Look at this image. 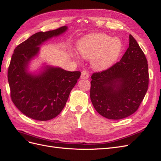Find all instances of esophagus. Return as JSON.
Instances as JSON below:
<instances>
[{
    "label": "esophagus",
    "mask_w": 161,
    "mask_h": 161,
    "mask_svg": "<svg viewBox=\"0 0 161 161\" xmlns=\"http://www.w3.org/2000/svg\"><path fill=\"white\" fill-rule=\"evenodd\" d=\"M89 77V74L86 70H83L81 71V79H87Z\"/></svg>",
    "instance_id": "obj_1"
}]
</instances>
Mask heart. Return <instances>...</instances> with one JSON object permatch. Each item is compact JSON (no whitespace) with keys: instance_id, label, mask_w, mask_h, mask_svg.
I'll list each match as a JSON object with an SVG mask.
<instances>
[{"instance_id":"1","label":"heart","mask_w":161,"mask_h":161,"mask_svg":"<svg viewBox=\"0 0 161 161\" xmlns=\"http://www.w3.org/2000/svg\"><path fill=\"white\" fill-rule=\"evenodd\" d=\"M79 50L84 58H92L95 68L105 69L117 60L122 50V44L117 38H111L104 34H93L82 40Z\"/></svg>"}]
</instances>
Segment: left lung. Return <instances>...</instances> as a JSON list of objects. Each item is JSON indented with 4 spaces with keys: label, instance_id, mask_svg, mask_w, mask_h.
Returning <instances> with one entry per match:
<instances>
[{
    "label": "left lung",
    "instance_id": "obj_1",
    "mask_svg": "<svg viewBox=\"0 0 161 161\" xmlns=\"http://www.w3.org/2000/svg\"><path fill=\"white\" fill-rule=\"evenodd\" d=\"M90 98L94 108L109 119H121L138 109L148 90L145 53L131 35L121 60L92 75Z\"/></svg>",
    "mask_w": 161,
    "mask_h": 161
}]
</instances>
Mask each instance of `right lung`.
<instances>
[{
	"instance_id": "1",
	"label": "right lung",
	"mask_w": 161,
	"mask_h": 161,
	"mask_svg": "<svg viewBox=\"0 0 161 161\" xmlns=\"http://www.w3.org/2000/svg\"><path fill=\"white\" fill-rule=\"evenodd\" d=\"M64 26L33 34L14 50L8 69L13 102L24 115L38 121H48L64 109L70 92L80 78L79 71H69L46 65L38 75L27 71L29 62L38 54L40 45L67 31Z\"/></svg>"
}]
</instances>
